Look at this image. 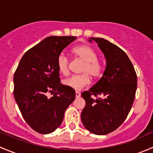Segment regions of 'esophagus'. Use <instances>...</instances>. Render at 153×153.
Instances as JSON below:
<instances>
[{"label":"esophagus","mask_w":153,"mask_h":153,"mask_svg":"<svg viewBox=\"0 0 153 153\" xmlns=\"http://www.w3.org/2000/svg\"><path fill=\"white\" fill-rule=\"evenodd\" d=\"M75 96H76V98H79V97H81V93L79 92H75Z\"/></svg>","instance_id":"1"}]
</instances>
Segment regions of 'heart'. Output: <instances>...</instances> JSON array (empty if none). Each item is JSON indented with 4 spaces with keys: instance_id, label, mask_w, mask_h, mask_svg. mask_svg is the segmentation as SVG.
Returning a JSON list of instances; mask_svg holds the SVG:
<instances>
[{
    "instance_id": "obj_1",
    "label": "heart",
    "mask_w": 153,
    "mask_h": 153,
    "mask_svg": "<svg viewBox=\"0 0 153 153\" xmlns=\"http://www.w3.org/2000/svg\"><path fill=\"white\" fill-rule=\"evenodd\" d=\"M74 55L84 61L85 64L82 69L84 74L78 75H72L64 80V84L75 90H81L90 83L89 75L97 78L101 75L103 65L98 60V53L96 51L88 45H81L72 49ZM58 69L63 75H67L69 72V58L64 53H61L57 59Z\"/></svg>"
}]
</instances>
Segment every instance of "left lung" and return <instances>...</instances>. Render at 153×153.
<instances>
[{"mask_svg":"<svg viewBox=\"0 0 153 153\" xmlns=\"http://www.w3.org/2000/svg\"><path fill=\"white\" fill-rule=\"evenodd\" d=\"M92 41L104 53L106 66L101 79L81 93L86 106L81 117L86 129L102 135L115 130L127 117L135 99L137 75L121 48L104 38H89V42ZM92 95L97 98L93 99Z\"/></svg>","mask_w":153,"mask_h":153,"instance_id":"left-lung-1","label":"left lung"}]
</instances>
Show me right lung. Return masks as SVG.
Listing matches in <instances>:
<instances>
[{"label": "right lung", "mask_w": 153, "mask_h": 153, "mask_svg": "<svg viewBox=\"0 0 153 153\" xmlns=\"http://www.w3.org/2000/svg\"><path fill=\"white\" fill-rule=\"evenodd\" d=\"M74 36L48 37L23 55L14 74V96L21 115L41 134L55 131L75 98V91L63 85L57 59ZM48 92L53 95L47 96Z\"/></svg>", "instance_id": "obj_1"}]
</instances>
